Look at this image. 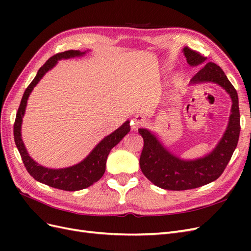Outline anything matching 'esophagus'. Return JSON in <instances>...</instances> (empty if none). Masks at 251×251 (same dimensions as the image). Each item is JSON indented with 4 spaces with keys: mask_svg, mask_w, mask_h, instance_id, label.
Segmentation results:
<instances>
[{
    "mask_svg": "<svg viewBox=\"0 0 251 251\" xmlns=\"http://www.w3.org/2000/svg\"><path fill=\"white\" fill-rule=\"evenodd\" d=\"M147 124V119L144 118L141 115H136L132 120H131V126L133 130H138L139 127L146 126Z\"/></svg>",
    "mask_w": 251,
    "mask_h": 251,
    "instance_id": "obj_1",
    "label": "esophagus"
}]
</instances>
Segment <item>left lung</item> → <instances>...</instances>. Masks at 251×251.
Returning <instances> with one entry per match:
<instances>
[{
  "mask_svg": "<svg viewBox=\"0 0 251 251\" xmlns=\"http://www.w3.org/2000/svg\"><path fill=\"white\" fill-rule=\"evenodd\" d=\"M187 63L192 66L202 64L205 56L189 47L183 49ZM214 81L224 88L232 100L231 114L227 130L218 146L204 158L184 161L166 151L155 136L144 128L138 132L143 138L140 155V169L151 182L170 191H185L208 184L223 174L237 148L241 131L240 110L237 90L226 77L223 70L215 63H207L191 79L192 83Z\"/></svg>",
  "mask_w": 251,
  "mask_h": 251,
  "instance_id": "8db88e82",
  "label": "left lung"
}]
</instances>
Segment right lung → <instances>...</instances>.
<instances>
[{"label":"right lung","instance_id":"add662e5","mask_svg":"<svg viewBox=\"0 0 251 251\" xmlns=\"http://www.w3.org/2000/svg\"><path fill=\"white\" fill-rule=\"evenodd\" d=\"M83 53L85 52H79L77 50H68L56 53L40 68L36 76L30 82V85L25 90L24 94H23L20 107L17 112L16 121H14L13 125L14 142H16L23 163H24L30 176H32L36 181L42 182V183L48 186L68 192L79 191V189L89 187L100 180L105 172V163H107V158L110 151L131 130L130 121H126L115 132H113L98 143L97 147L92 151V153L85 160L76 165L71 166V168L60 170L46 169L34 162L29 157L24 147V143H23L21 138V125L30 92H31L33 87L44 76V74L50 70L52 67H54L58 59L79 56L82 55Z\"/></svg>","mask_w":251,"mask_h":251}]
</instances>
